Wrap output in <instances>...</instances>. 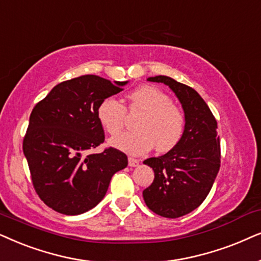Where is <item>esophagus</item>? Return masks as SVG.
I'll return each instance as SVG.
<instances>
[{
	"instance_id": "esophagus-1",
	"label": "esophagus",
	"mask_w": 261,
	"mask_h": 261,
	"mask_svg": "<svg viewBox=\"0 0 261 261\" xmlns=\"http://www.w3.org/2000/svg\"><path fill=\"white\" fill-rule=\"evenodd\" d=\"M127 161H128V166H130V167L140 166V161H138V160H136V159H134V158H128Z\"/></svg>"
}]
</instances>
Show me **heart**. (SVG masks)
<instances>
[{"label":"heart","mask_w":261,"mask_h":261,"mask_svg":"<svg viewBox=\"0 0 261 261\" xmlns=\"http://www.w3.org/2000/svg\"><path fill=\"white\" fill-rule=\"evenodd\" d=\"M128 112H142L135 123L136 131L118 135L111 140L114 148L128 155L140 156L150 151L167 152L174 149L185 134V114L172 99L154 86L138 87L127 95ZM99 123L110 135L124 127L126 109L114 96L102 99L96 109Z\"/></svg>","instance_id":"heart-1"}]
</instances>
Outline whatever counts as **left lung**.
<instances>
[{
  "label": "left lung",
  "instance_id": "left-lung-1",
  "mask_svg": "<svg viewBox=\"0 0 261 261\" xmlns=\"http://www.w3.org/2000/svg\"><path fill=\"white\" fill-rule=\"evenodd\" d=\"M171 88L185 112L182 140L174 149L144 161L154 169V181L143 191L147 206L167 218L190 214L209 194L221 166L217 121L203 98L191 87L168 76L149 77Z\"/></svg>",
  "mask_w": 261,
  "mask_h": 261
}]
</instances>
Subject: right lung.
I'll return each instance as SVG.
<instances>
[{
	"label": "right lung",
	"mask_w": 261,
	"mask_h": 261,
	"mask_svg": "<svg viewBox=\"0 0 261 261\" xmlns=\"http://www.w3.org/2000/svg\"><path fill=\"white\" fill-rule=\"evenodd\" d=\"M126 83L83 75L58 83L34 106L22 149L34 190L52 210L72 216L93 209L114 173L127 166L116 148L88 154L105 142L98 105Z\"/></svg>",
	"instance_id": "right-lung-1"
}]
</instances>
